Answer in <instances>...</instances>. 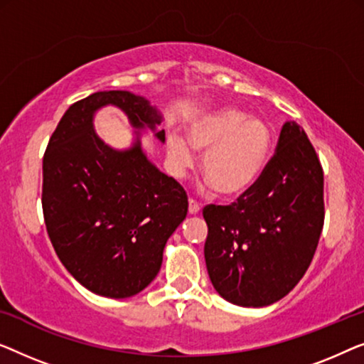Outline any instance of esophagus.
<instances>
[{
    "instance_id": "1",
    "label": "esophagus",
    "mask_w": 364,
    "mask_h": 364,
    "mask_svg": "<svg viewBox=\"0 0 364 364\" xmlns=\"http://www.w3.org/2000/svg\"><path fill=\"white\" fill-rule=\"evenodd\" d=\"M188 211L189 214H198L199 211H201V204L194 201V199L189 198V206H188Z\"/></svg>"
}]
</instances>
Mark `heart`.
<instances>
[{
	"mask_svg": "<svg viewBox=\"0 0 364 364\" xmlns=\"http://www.w3.org/2000/svg\"><path fill=\"white\" fill-rule=\"evenodd\" d=\"M188 136L171 132L166 138V163L173 176L183 178L203 155V173L219 194L234 196L247 189L262 171L270 148L267 125L234 109L203 115L189 125Z\"/></svg>",
	"mask_w": 364,
	"mask_h": 364,
	"instance_id": "obj_1",
	"label": "heart"
}]
</instances>
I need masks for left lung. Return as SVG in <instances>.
I'll list each match as a JSON object with an SVG mask.
<instances>
[{
	"label": "left lung",
	"instance_id": "left-lung-1",
	"mask_svg": "<svg viewBox=\"0 0 364 364\" xmlns=\"http://www.w3.org/2000/svg\"><path fill=\"white\" fill-rule=\"evenodd\" d=\"M204 259L211 284L239 306H267L300 282L323 229V170L296 122L252 186L229 206L209 204Z\"/></svg>",
	"mask_w": 364,
	"mask_h": 364
}]
</instances>
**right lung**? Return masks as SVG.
<instances>
[{"mask_svg": "<svg viewBox=\"0 0 364 364\" xmlns=\"http://www.w3.org/2000/svg\"><path fill=\"white\" fill-rule=\"evenodd\" d=\"M114 105L136 129L117 151L93 130L97 109ZM161 114L127 90L95 92L60 119L43 160V213L55 254L87 290L109 299L140 294L160 272L166 240L184 221L188 196L141 148V132L158 130Z\"/></svg>", "mask_w": 364, "mask_h": 364, "instance_id": "obj_1", "label": "right lung"}]
</instances>
